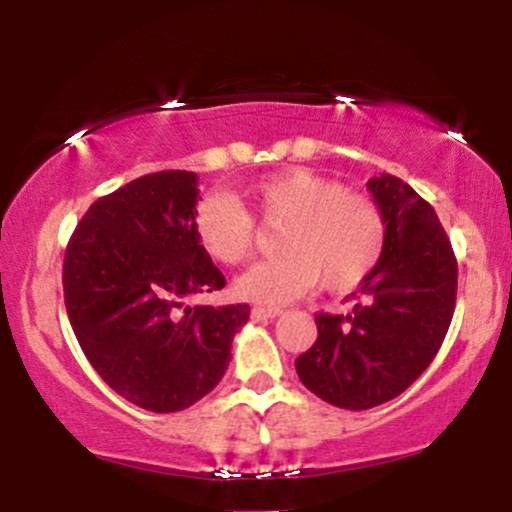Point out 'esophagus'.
<instances>
[{
  "mask_svg": "<svg viewBox=\"0 0 512 512\" xmlns=\"http://www.w3.org/2000/svg\"><path fill=\"white\" fill-rule=\"evenodd\" d=\"M284 310L281 308H272V305H255L252 308V315L255 317H279Z\"/></svg>",
  "mask_w": 512,
  "mask_h": 512,
  "instance_id": "34e87169",
  "label": "esophagus"
}]
</instances>
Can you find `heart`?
Instances as JSON below:
<instances>
[{"label": "heart", "mask_w": 512, "mask_h": 512, "mask_svg": "<svg viewBox=\"0 0 512 512\" xmlns=\"http://www.w3.org/2000/svg\"><path fill=\"white\" fill-rule=\"evenodd\" d=\"M248 197L264 221H286L279 236L284 255L252 264L236 281V291L248 301L289 303L317 281L327 291H349L383 257V209L366 195L346 192L342 182L286 168L252 182ZM192 228L202 250L221 264L245 262L255 248V216L228 192L199 199Z\"/></svg>", "instance_id": "heart-1"}]
</instances>
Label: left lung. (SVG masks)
Masks as SVG:
<instances>
[{"mask_svg":"<svg viewBox=\"0 0 512 512\" xmlns=\"http://www.w3.org/2000/svg\"><path fill=\"white\" fill-rule=\"evenodd\" d=\"M368 190L385 214L383 257L351 293L349 315H315V344L296 358L310 392L351 411L390 402L424 373L457 298L455 252L431 204L387 173Z\"/></svg>","mask_w":512,"mask_h":512,"instance_id":"1","label":"left lung"}]
</instances>
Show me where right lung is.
<instances>
[{
	"label": "right lung",
	"instance_id": "obj_1",
	"mask_svg": "<svg viewBox=\"0 0 512 512\" xmlns=\"http://www.w3.org/2000/svg\"><path fill=\"white\" fill-rule=\"evenodd\" d=\"M197 175L161 170L88 207L64 255V305L88 363L120 397L170 414L226 373L250 305H190L226 276L197 243Z\"/></svg>",
	"mask_w": 512,
	"mask_h": 512
}]
</instances>
